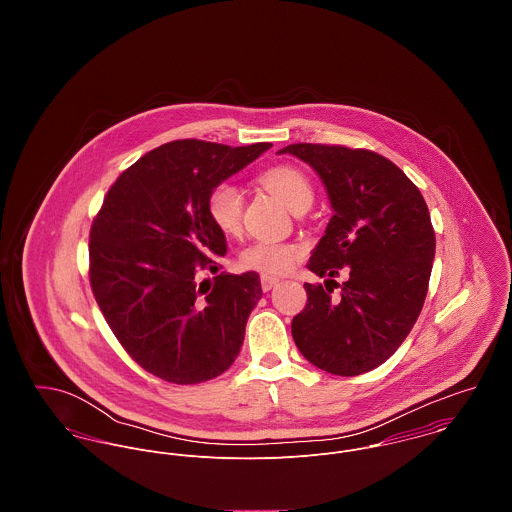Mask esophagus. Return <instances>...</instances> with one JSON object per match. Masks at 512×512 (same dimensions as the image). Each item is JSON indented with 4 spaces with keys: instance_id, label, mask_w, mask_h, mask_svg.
Segmentation results:
<instances>
[{
    "instance_id": "34e87169",
    "label": "esophagus",
    "mask_w": 512,
    "mask_h": 512,
    "mask_svg": "<svg viewBox=\"0 0 512 512\" xmlns=\"http://www.w3.org/2000/svg\"><path fill=\"white\" fill-rule=\"evenodd\" d=\"M278 282H280V280L274 278V276H260V284H262V290H264V292H270Z\"/></svg>"
}]
</instances>
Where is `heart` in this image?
<instances>
[{"instance_id":"heart-1","label":"heart","mask_w":512,"mask_h":512,"mask_svg":"<svg viewBox=\"0 0 512 512\" xmlns=\"http://www.w3.org/2000/svg\"><path fill=\"white\" fill-rule=\"evenodd\" d=\"M258 183L276 195L292 213H303L313 203V185L305 171L290 163L266 167L258 175ZM242 195L230 183L215 185L205 201L207 217L222 236H236L242 228ZM299 258V248L290 242L260 240L246 246L238 254L242 270L258 272L262 276H282L290 272Z\"/></svg>"}]
</instances>
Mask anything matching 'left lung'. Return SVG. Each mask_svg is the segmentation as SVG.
<instances>
[{"label":"left lung","instance_id":"1","mask_svg":"<svg viewBox=\"0 0 512 512\" xmlns=\"http://www.w3.org/2000/svg\"><path fill=\"white\" fill-rule=\"evenodd\" d=\"M323 179L335 215L307 268L325 280L305 284L307 303L292 321L299 353L339 376L368 372L394 355L412 331L430 284L436 232L420 189L370 149L292 144ZM348 274L339 298L329 285Z\"/></svg>","mask_w":512,"mask_h":512}]
</instances>
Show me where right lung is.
<instances>
[{
	"instance_id": "add662e5",
	"label": "right lung",
	"mask_w": 512,
	"mask_h": 512,
	"mask_svg": "<svg viewBox=\"0 0 512 512\" xmlns=\"http://www.w3.org/2000/svg\"><path fill=\"white\" fill-rule=\"evenodd\" d=\"M266 149L203 140L155 147L122 171L92 220L94 299L126 353L161 380H211L240 353L262 286L256 272L202 280L226 254L205 201Z\"/></svg>"
}]
</instances>
